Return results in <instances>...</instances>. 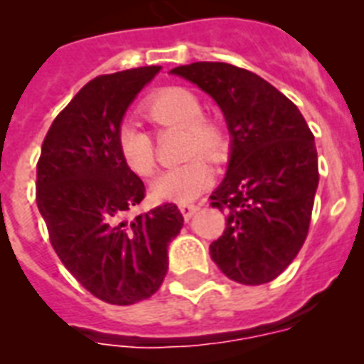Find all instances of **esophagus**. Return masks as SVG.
I'll list each match as a JSON object with an SVG mask.
<instances>
[{
    "label": "esophagus",
    "mask_w": 364,
    "mask_h": 364,
    "mask_svg": "<svg viewBox=\"0 0 364 364\" xmlns=\"http://www.w3.org/2000/svg\"><path fill=\"white\" fill-rule=\"evenodd\" d=\"M179 210H181V213L185 219H191V217L196 213V210H198V205L191 204V202H183V204H179Z\"/></svg>",
    "instance_id": "34e87169"
}]
</instances>
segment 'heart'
I'll list each match as a JSON object with an SVG mask.
<instances>
[{"label":"heart","instance_id":"obj_1","mask_svg":"<svg viewBox=\"0 0 364 364\" xmlns=\"http://www.w3.org/2000/svg\"><path fill=\"white\" fill-rule=\"evenodd\" d=\"M143 115L156 128H185V156L194 159L156 177L153 194L160 200L191 202L213 183V170L202 156L219 162L227 154V132L219 122L204 117L196 94L187 88L171 87L159 90L143 102ZM117 147L124 164L136 176L151 177L156 171L159 156L153 136L134 122H122L117 130Z\"/></svg>","mask_w":364,"mask_h":364}]
</instances>
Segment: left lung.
<instances>
[{
  "label": "left lung",
  "mask_w": 364,
  "mask_h": 364,
  "mask_svg": "<svg viewBox=\"0 0 364 364\" xmlns=\"http://www.w3.org/2000/svg\"><path fill=\"white\" fill-rule=\"evenodd\" d=\"M171 73L215 100L232 136L227 176L210 196L211 208L227 211L211 260L243 285L272 282L308 236L319 183L314 134L299 107L251 71L194 62Z\"/></svg>",
  "instance_id": "left-lung-1"
}]
</instances>
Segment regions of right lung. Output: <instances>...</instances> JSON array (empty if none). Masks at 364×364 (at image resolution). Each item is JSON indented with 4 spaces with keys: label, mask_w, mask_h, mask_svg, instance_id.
I'll return each mask as SVG.
<instances>
[{
    "label": "right lung",
    "mask_w": 364,
    "mask_h": 364,
    "mask_svg": "<svg viewBox=\"0 0 364 364\" xmlns=\"http://www.w3.org/2000/svg\"><path fill=\"white\" fill-rule=\"evenodd\" d=\"M159 65L87 82L48 128L37 160L36 200L62 264L96 299L117 306L153 296L168 245L183 227L176 204L130 219L145 185L124 164L117 130Z\"/></svg>",
    "instance_id": "1"
}]
</instances>
